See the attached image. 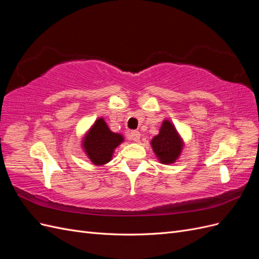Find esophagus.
Listing matches in <instances>:
<instances>
[{
	"mask_svg": "<svg viewBox=\"0 0 259 259\" xmlns=\"http://www.w3.org/2000/svg\"><path fill=\"white\" fill-rule=\"evenodd\" d=\"M130 138L133 140V142H135V143L139 142V139H140V132H138V131H132V132L130 133Z\"/></svg>",
	"mask_w": 259,
	"mask_h": 259,
	"instance_id": "34e87169",
	"label": "esophagus"
}]
</instances>
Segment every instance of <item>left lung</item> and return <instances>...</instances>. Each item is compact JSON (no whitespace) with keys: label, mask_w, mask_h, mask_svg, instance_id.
I'll use <instances>...</instances> for the list:
<instances>
[{"label":"left lung","mask_w":259,"mask_h":259,"mask_svg":"<svg viewBox=\"0 0 259 259\" xmlns=\"http://www.w3.org/2000/svg\"><path fill=\"white\" fill-rule=\"evenodd\" d=\"M150 144L156 158L162 164L175 163L184 148L183 138L169 120L163 121L159 134L152 138Z\"/></svg>","instance_id":"left-lung-1"}]
</instances>
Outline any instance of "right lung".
I'll return each instance as SVG.
<instances>
[{
    "label": "right lung",
    "mask_w": 259,
    "mask_h": 259,
    "mask_svg": "<svg viewBox=\"0 0 259 259\" xmlns=\"http://www.w3.org/2000/svg\"><path fill=\"white\" fill-rule=\"evenodd\" d=\"M82 140L85 154L93 164L99 166L112 160L114 150L124 142V137L119 133L111 132L103 117H99Z\"/></svg>",
    "instance_id": "right-lung-1"
}]
</instances>
